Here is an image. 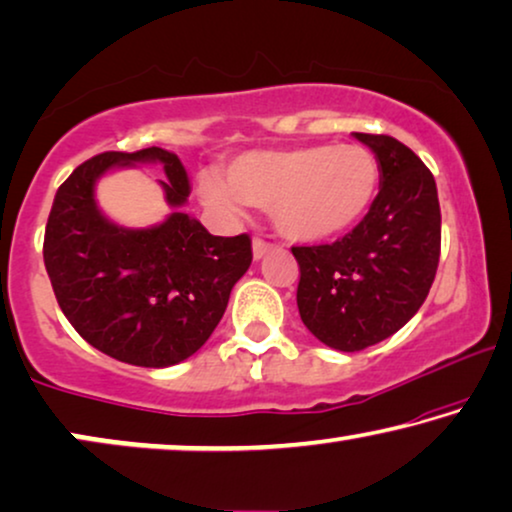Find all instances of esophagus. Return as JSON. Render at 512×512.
<instances>
[{
    "label": "esophagus",
    "mask_w": 512,
    "mask_h": 512,
    "mask_svg": "<svg viewBox=\"0 0 512 512\" xmlns=\"http://www.w3.org/2000/svg\"><path fill=\"white\" fill-rule=\"evenodd\" d=\"M251 249H254V258H263L272 249V244L261 240V238H254V242H251Z\"/></svg>",
    "instance_id": "obj_1"
}]
</instances>
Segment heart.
Returning a JSON list of instances; mask_svg holds the SVG:
<instances>
[{
	"label": "heart",
	"mask_w": 512,
	"mask_h": 512,
	"mask_svg": "<svg viewBox=\"0 0 512 512\" xmlns=\"http://www.w3.org/2000/svg\"><path fill=\"white\" fill-rule=\"evenodd\" d=\"M379 184V159L367 147L307 145L244 152L228 164L226 177L205 173L198 194L224 217H240L247 203L268 207L281 235L318 242L358 224Z\"/></svg>",
	"instance_id": "1"
}]
</instances>
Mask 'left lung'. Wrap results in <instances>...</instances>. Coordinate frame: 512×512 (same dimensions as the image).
<instances>
[{
  "mask_svg": "<svg viewBox=\"0 0 512 512\" xmlns=\"http://www.w3.org/2000/svg\"><path fill=\"white\" fill-rule=\"evenodd\" d=\"M353 136L379 159V196L342 240L291 249L300 265L302 323L318 342L346 353L379 344L411 321L441 256V207L429 168L397 138Z\"/></svg>",
  "mask_w": 512,
  "mask_h": 512,
  "instance_id": "8db88e82",
  "label": "left lung"
}]
</instances>
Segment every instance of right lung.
I'll return each instance as SVG.
<instances>
[{"mask_svg": "<svg viewBox=\"0 0 512 512\" xmlns=\"http://www.w3.org/2000/svg\"><path fill=\"white\" fill-rule=\"evenodd\" d=\"M157 160L176 212L164 225L131 232L108 222L93 201L110 167ZM189 177L161 147L103 152L57 189L43 238V261L59 309L87 344L136 367H170L201 348L251 265L247 233L219 238L180 207Z\"/></svg>", "mask_w": 512, "mask_h": 512, "instance_id": "add662e5", "label": "right lung"}]
</instances>
